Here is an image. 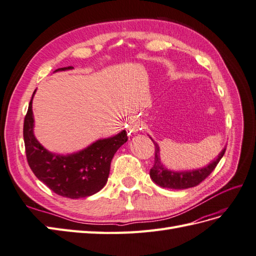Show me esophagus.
<instances>
[{
  "label": "esophagus",
  "mask_w": 256,
  "mask_h": 256,
  "mask_svg": "<svg viewBox=\"0 0 256 256\" xmlns=\"http://www.w3.org/2000/svg\"><path fill=\"white\" fill-rule=\"evenodd\" d=\"M140 130H142V123L140 122L138 118H130V121L128 123V130L132 133H138Z\"/></svg>",
  "instance_id": "esophagus-1"
}]
</instances>
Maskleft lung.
<instances>
[{"label": "left lung", "mask_w": 256, "mask_h": 256, "mask_svg": "<svg viewBox=\"0 0 256 256\" xmlns=\"http://www.w3.org/2000/svg\"><path fill=\"white\" fill-rule=\"evenodd\" d=\"M152 140V138H150ZM154 145H155V162H154V166L150 169V176L152 180L158 184L159 186L164 188H174V190H183V188H188L198 186V184L204 181L207 176H208L217 167L218 162H220V159L224 155L226 147L219 154V156L210 162L206 167L198 169V170H192V171H181V172H174L166 169L164 164L160 162V157H159V146L157 142L152 140Z\"/></svg>", "instance_id": "left-lung-1"}]
</instances>
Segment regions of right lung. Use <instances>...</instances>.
<instances>
[{
  "mask_svg": "<svg viewBox=\"0 0 256 256\" xmlns=\"http://www.w3.org/2000/svg\"><path fill=\"white\" fill-rule=\"evenodd\" d=\"M73 66L58 68L72 70ZM32 94L24 120V142L29 167L34 176L56 194L68 198H87L99 192L108 181L111 160L128 134L122 130L116 136L99 140L85 150L72 155H56L48 152L34 135Z\"/></svg>",
  "mask_w": 256,
  "mask_h": 256,
  "instance_id": "1",
  "label": "right lung"
}]
</instances>
